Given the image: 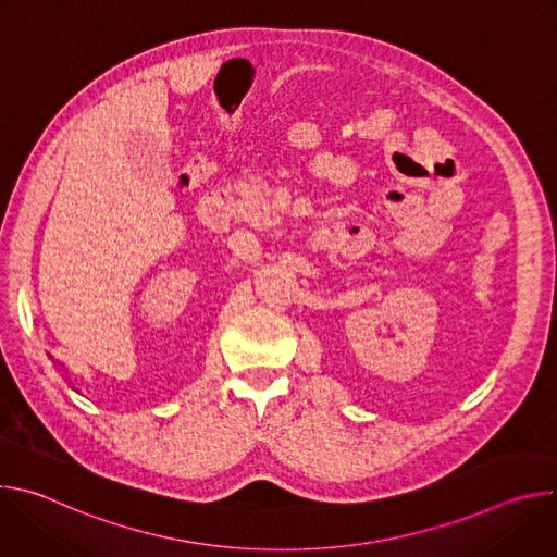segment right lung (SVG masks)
<instances>
[{
    "label": "right lung",
    "instance_id": "obj_1",
    "mask_svg": "<svg viewBox=\"0 0 557 557\" xmlns=\"http://www.w3.org/2000/svg\"><path fill=\"white\" fill-rule=\"evenodd\" d=\"M72 389H74V387H72Z\"/></svg>",
    "mask_w": 557,
    "mask_h": 557
}]
</instances>
